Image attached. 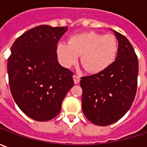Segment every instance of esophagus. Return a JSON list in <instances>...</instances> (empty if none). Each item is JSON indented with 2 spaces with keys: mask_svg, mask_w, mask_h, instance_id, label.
<instances>
[{
  "mask_svg": "<svg viewBox=\"0 0 147 147\" xmlns=\"http://www.w3.org/2000/svg\"><path fill=\"white\" fill-rule=\"evenodd\" d=\"M73 78H74V82L75 84H78V82H80V77L78 75H74Z\"/></svg>",
  "mask_w": 147,
  "mask_h": 147,
  "instance_id": "esophagus-1",
  "label": "esophagus"
}]
</instances>
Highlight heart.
I'll list each match as a JSON object with an SVG mask.
<instances>
[{"label":"heart","instance_id":"obj_1","mask_svg":"<svg viewBox=\"0 0 147 147\" xmlns=\"http://www.w3.org/2000/svg\"><path fill=\"white\" fill-rule=\"evenodd\" d=\"M118 42L113 34L96 32H85L71 37L69 43L60 42L57 54L65 67H72L78 63L81 55L82 67L92 74L105 70L115 60Z\"/></svg>","mask_w":147,"mask_h":147}]
</instances>
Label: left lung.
I'll use <instances>...</instances> for the list:
<instances>
[{
	"instance_id": "8db88e82",
	"label": "left lung",
	"mask_w": 147,
	"mask_h": 147,
	"mask_svg": "<svg viewBox=\"0 0 147 147\" xmlns=\"http://www.w3.org/2000/svg\"><path fill=\"white\" fill-rule=\"evenodd\" d=\"M119 47L115 60L105 70L82 77V110L99 126L114 123L132 106L138 88V59L127 37L114 31Z\"/></svg>"
}]
</instances>
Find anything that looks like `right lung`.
<instances>
[{
	"label": "right lung",
	"instance_id": "add662e5",
	"mask_svg": "<svg viewBox=\"0 0 147 147\" xmlns=\"http://www.w3.org/2000/svg\"><path fill=\"white\" fill-rule=\"evenodd\" d=\"M67 27L40 25L18 37L7 62L11 95L20 109L34 120L57 115L74 86V73L57 60V43Z\"/></svg>",
	"mask_w": 147,
	"mask_h": 147
}]
</instances>
